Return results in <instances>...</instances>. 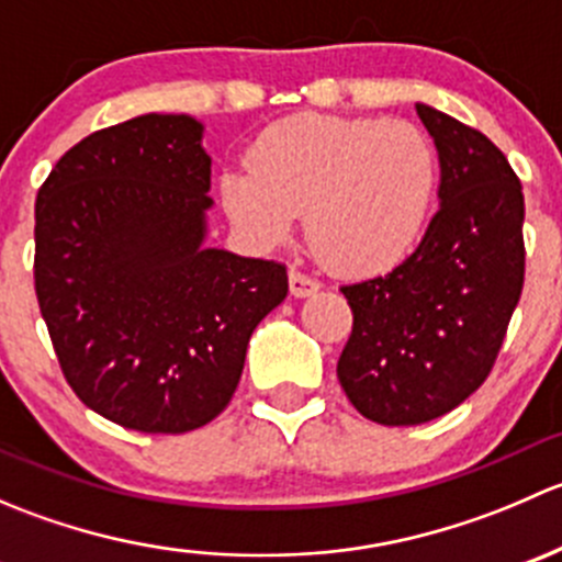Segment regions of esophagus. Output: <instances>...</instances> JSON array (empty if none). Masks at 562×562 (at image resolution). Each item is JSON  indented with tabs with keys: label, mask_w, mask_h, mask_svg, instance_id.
<instances>
[{
	"label": "esophagus",
	"mask_w": 562,
	"mask_h": 562,
	"mask_svg": "<svg viewBox=\"0 0 562 562\" xmlns=\"http://www.w3.org/2000/svg\"><path fill=\"white\" fill-rule=\"evenodd\" d=\"M288 280H291V296H296V299L313 296V293H317V288H321V282L313 280V277H307L304 271H299V269L288 271Z\"/></svg>",
	"instance_id": "obj_1"
}]
</instances>
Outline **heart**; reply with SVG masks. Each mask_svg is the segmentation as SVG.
I'll return each mask as SVG.
<instances>
[{"label":"heart","mask_w":562,"mask_h":562,"mask_svg":"<svg viewBox=\"0 0 562 562\" xmlns=\"http://www.w3.org/2000/svg\"><path fill=\"white\" fill-rule=\"evenodd\" d=\"M247 168L220 176L228 217L260 245H277L304 212V234L323 263L356 277L411 252L440 176L432 140L416 124L321 113L266 127Z\"/></svg>","instance_id":"heart-1"}]
</instances>
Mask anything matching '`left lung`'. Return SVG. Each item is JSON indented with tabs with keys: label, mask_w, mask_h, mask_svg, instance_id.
<instances>
[{
	"label": "left lung",
	"mask_w": 562,
	"mask_h": 562,
	"mask_svg": "<svg viewBox=\"0 0 562 562\" xmlns=\"http://www.w3.org/2000/svg\"><path fill=\"white\" fill-rule=\"evenodd\" d=\"M440 160V209L383 277L345 285L353 331L337 378L383 427L432 422L490 375L525 282V198L506 155L479 130L416 103Z\"/></svg>",
	"instance_id": "1"
}]
</instances>
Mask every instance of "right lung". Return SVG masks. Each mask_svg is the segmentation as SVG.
<instances>
[{
  "mask_svg": "<svg viewBox=\"0 0 562 562\" xmlns=\"http://www.w3.org/2000/svg\"><path fill=\"white\" fill-rule=\"evenodd\" d=\"M203 124L144 113L72 146L35 203V291L78 400L179 435L225 411L249 337L288 296L282 263L206 247Z\"/></svg>",
  "mask_w": 562,
  "mask_h": 562,
  "instance_id": "1",
  "label": "right lung"
}]
</instances>
